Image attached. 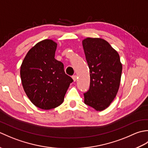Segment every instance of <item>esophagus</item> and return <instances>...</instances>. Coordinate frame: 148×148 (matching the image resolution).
I'll list each match as a JSON object with an SVG mask.
<instances>
[{
    "mask_svg": "<svg viewBox=\"0 0 148 148\" xmlns=\"http://www.w3.org/2000/svg\"><path fill=\"white\" fill-rule=\"evenodd\" d=\"M72 79H73L74 81H76V79H77V76H76V75H74V76H72Z\"/></svg>",
    "mask_w": 148,
    "mask_h": 148,
    "instance_id": "34e87169",
    "label": "esophagus"
}]
</instances>
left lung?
Wrapping results in <instances>:
<instances>
[{
    "label": "left lung",
    "instance_id": "left-lung-1",
    "mask_svg": "<svg viewBox=\"0 0 148 148\" xmlns=\"http://www.w3.org/2000/svg\"><path fill=\"white\" fill-rule=\"evenodd\" d=\"M82 43L90 76L84 103L101 111L108 108L118 92L122 64L118 53L106 40L87 37Z\"/></svg>",
    "mask_w": 148,
    "mask_h": 148
}]
</instances>
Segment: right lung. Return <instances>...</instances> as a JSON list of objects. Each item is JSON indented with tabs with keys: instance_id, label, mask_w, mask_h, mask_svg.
<instances>
[{
	"instance_id": "right-lung-1",
	"label": "right lung",
	"mask_w": 148,
	"mask_h": 148,
	"mask_svg": "<svg viewBox=\"0 0 148 148\" xmlns=\"http://www.w3.org/2000/svg\"><path fill=\"white\" fill-rule=\"evenodd\" d=\"M56 47L51 39L39 42L28 51L20 67L25 92L34 105L42 109L61 105L73 81L65 73L64 64L55 58Z\"/></svg>"
}]
</instances>
